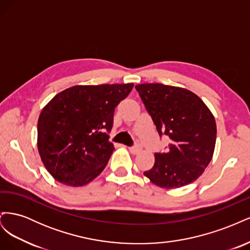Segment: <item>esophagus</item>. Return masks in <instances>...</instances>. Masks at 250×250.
I'll return each instance as SVG.
<instances>
[{
    "instance_id": "1",
    "label": "esophagus",
    "mask_w": 250,
    "mask_h": 250,
    "mask_svg": "<svg viewBox=\"0 0 250 250\" xmlns=\"http://www.w3.org/2000/svg\"><path fill=\"white\" fill-rule=\"evenodd\" d=\"M128 149H129V151H130L132 154H138V153H140L141 151H142V147L140 145H135V146L129 147Z\"/></svg>"
}]
</instances>
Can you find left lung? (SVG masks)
<instances>
[{
    "label": "left lung",
    "mask_w": 250,
    "mask_h": 250,
    "mask_svg": "<svg viewBox=\"0 0 250 250\" xmlns=\"http://www.w3.org/2000/svg\"><path fill=\"white\" fill-rule=\"evenodd\" d=\"M160 137L168 135V150L155 153V163L144 172L152 184L165 188L185 187L197 179L214 154L217 127L215 118L191 90L144 83L135 85Z\"/></svg>",
    "instance_id": "left-lung-1"
}]
</instances>
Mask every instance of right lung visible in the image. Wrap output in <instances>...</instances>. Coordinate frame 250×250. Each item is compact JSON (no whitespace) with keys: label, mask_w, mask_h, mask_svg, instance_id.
<instances>
[{"label":"right lung","mask_w":250,"mask_h":250,"mask_svg":"<svg viewBox=\"0 0 250 250\" xmlns=\"http://www.w3.org/2000/svg\"><path fill=\"white\" fill-rule=\"evenodd\" d=\"M132 87L133 83L75 85L42 108L37 122V148L53 178L82 187L104 170L115 150L108 141L113 112Z\"/></svg>","instance_id":"1"}]
</instances>
